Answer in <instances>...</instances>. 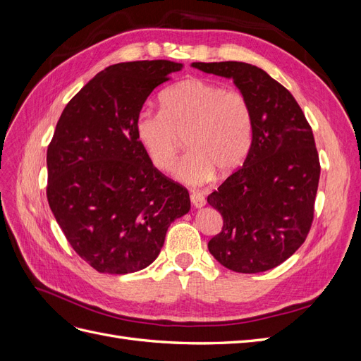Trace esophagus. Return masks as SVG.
Returning <instances> with one entry per match:
<instances>
[{"label":"esophagus","instance_id":"esophagus-1","mask_svg":"<svg viewBox=\"0 0 361 361\" xmlns=\"http://www.w3.org/2000/svg\"><path fill=\"white\" fill-rule=\"evenodd\" d=\"M190 199H191V203H192L195 207H203V206L206 204L204 195H203V192H200V191H192L191 195H190Z\"/></svg>","mask_w":361,"mask_h":361}]
</instances>
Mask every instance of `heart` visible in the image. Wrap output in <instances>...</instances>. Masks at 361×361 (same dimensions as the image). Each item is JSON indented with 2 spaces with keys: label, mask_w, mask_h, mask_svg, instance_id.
Wrapping results in <instances>:
<instances>
[{
  "label": "heart",
  "mask_w": 361,
  "mask_h": 361,
  "mask_svg": "<svg viewBox=\"0 0 361 361\" xmlns=\"http://www.w3.org/2000/svg\"><path fill=\"white\" fill-rule=\"evenodd\" d=\"M135 135L150 162L169 171L176 162L180 138L190 152L174 178L202 185L220 173H232L244 162L253 140V114L247 97L220 84L190 78L161 94V111H140Z\"/></svg>",
  "instance_id": "b5f03b06"
}]
</instances>
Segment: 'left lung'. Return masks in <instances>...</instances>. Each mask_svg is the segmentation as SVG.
Listing matches in <instances>:
<instances>
[{
    "mask_svg": "<svg viewBox=\"0 0 361 361\" xmlns=\"http://www.w3.org/2000/svg\"><path fill=\"white\" fill-rule=\"evenodd\" d=\"M191 66L233 80L253 114V140L243 167L207 197L223 216L221 232L207 248L235 272L276 268L301 247L313 221L321 167L312 129L293 96L253 64Z\"/></svg>",
    "mask_w": 361,
    "mask_h": 361,
    "instance_id": "8db88e82",
    "label": "left lung"
}]
</instances>
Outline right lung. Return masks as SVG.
Instances as JSON below:
<instances>
[{"mask_svg":"<svg viewBox=\"0 0 361 361\" xmlns=\"http://www.w3.org/2000/svg\"><path fill=\"white\" fill-rule=\"evenodd\" d=\"M182 63H118L64 108L48 146V203L72 248L96 271L145 269L169 226L190 212V194L150 162L135 135L149 94Z\"/></svg>","mask_w":361,"mask_h":361,"instance_id":"right-lung-1","label":"right lung"}]
</instances>
